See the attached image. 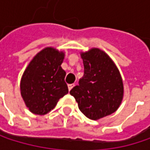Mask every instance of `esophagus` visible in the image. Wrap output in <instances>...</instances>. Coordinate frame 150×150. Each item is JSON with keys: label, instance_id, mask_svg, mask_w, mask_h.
I'll return each instance as SVG.
<instances>
[{"label": "esophagus", "instance_id": "34e87169", "mask_svg": "<svg viewBox=\"0 0 150 150\" xmlns=\"http://www.w3.org/2000/svg\"><path fill=\"white\" fill-rule=\"evenodd\" d=\"M74 86H75V84H69V86H68V87H69V90L70 91V90L73 88V87H74Z\"/></svg>", "mask_w": 150, "mask_h": 150}]
</instances>
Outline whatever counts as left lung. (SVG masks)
I'll list each match as a JSON object with an SVG mask.
<instances>
[{"label": "left lung", "mask_w": 150, "mask_h": 150, "mask_svg": "<svg viewBox=\"0 0 150 150\" xmlns=\"http://www.w3.org/2000/svg\"><path fill=\"white\" fill-rule=\"evenodd\" d=\"M84 75L70 95L88 118L98 120L115 112L123 98V83L112 59L99 48L81 54Z\"/></svg>", "instance_id": "obj_1"}]
</instances>
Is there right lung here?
Wrapping results in <instances>:
<instances>
[{"mask_svg":"<svg viewBox=\"0 0 150 150\" xmlns=\"http://www.w3.org/2000/svg\"><path fill=\"white\" fill-rule=\"evenodd\" d=\"M65 54L47 47L29 62L21 80V95L28 109L35 115H46L69 93L64 81L66 72L61 65Z\"/></svg>","mask_w":150,"mask_h":150,"instance_id":"obj_1","label":"right lung"}]
</instances>
